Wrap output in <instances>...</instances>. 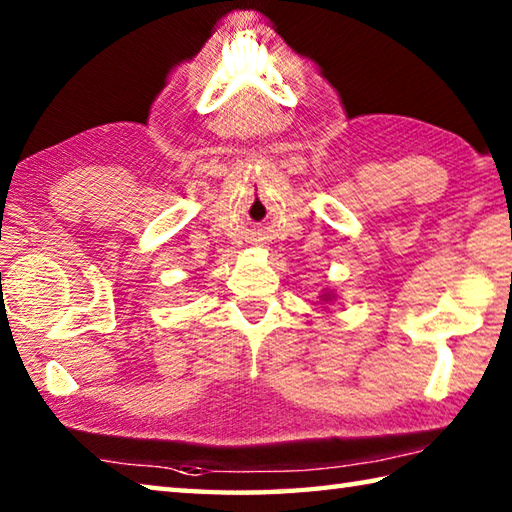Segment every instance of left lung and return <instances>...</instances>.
I'll return each mask as SVG.
<instances>
[{
	"mask_svg": "<svg viewBox=\"0 0 512 512\" xmlns=\"http://www.w3.org/2000/svg\"><path fill=\"white\" fill-rule=\"evenodd\" d=\"M328 299H333V294H324V301H328Z\"/></svg>",
	"mask_w": 512,
	"mask_h": 512,
	"instance_id": "obj_1",
	"label": "left lung"
}]
</instances>
